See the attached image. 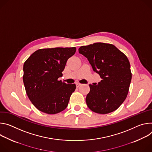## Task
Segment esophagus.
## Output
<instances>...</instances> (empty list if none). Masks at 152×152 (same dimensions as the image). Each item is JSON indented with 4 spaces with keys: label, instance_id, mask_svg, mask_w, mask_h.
I'll return each instance as SVG.
<instances>
[{
    "label": "esophagus",
    "instance_id": "34e87169",
    "mask_svg": "<svg viewBox=\"0 0 152 152\" xmlns=\"http://www.w3.org/2000/svg\"><path fill=\"white\" fill-rule=\"evenodd\" d=\"M80 86H81V84L78 83H76V86H77V88H78V87H80Z\"/></svg>",
    "mask_w": 152,
    "mask_h": 152
}]
</instances>
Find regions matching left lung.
<instances>
[{
	"mask_svg": "<svg viewBox=\"0 0 152 152\" xmlns=\"http://www.w3.org/2000/svg\"><path fill=\"white\" fill-rule=\"evenodd\" d=\"M80 54L88 58L93 71L102 78L97 85L89 84L86 102L88 107L99 114L118 108L127 97L132 79L127 57L113 45L95 43L81 46Z\"/></svg>",
	"mask_w": 152,
	"mask_h": 152,
	"instance_id": "8db88e82",
	"label": "left lung"
}]
</instances>
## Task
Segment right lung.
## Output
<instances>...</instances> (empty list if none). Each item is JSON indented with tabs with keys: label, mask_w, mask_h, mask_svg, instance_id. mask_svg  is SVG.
I'll return each mask as SVG.
<instances>
[{
	"label": "right lung",
	"mask_w": 152,
	"mask_h": 152,
	"mask_svg": "<svg viewBox=\"0 0 152 152\" xmlns=\"http://www.w3.org/2000/svg\"><path fill=\"white\" fill-rule=\"evenodd\" d=\"M75 51V47L40 49L25 62L23 80L26 92L40 111L56 114L67 107L76 86L58 78L62 75L67 60Z\"/></svg>",
	"instance_id": "obj_1"
}]
</instances>
